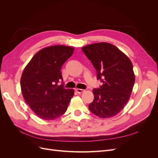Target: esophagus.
Masks as SVG:
<instances>
[{
  "label": "esophagus",
  "instance_id": "esophagus-1",
  "mask_svg": "<svg viewBox=\"0 0 158 158\" xmlns=\"http://www.w3.org/2000/svg\"><path fill=\"white\" fill-rule=\"evenodd\" d=\"M84 89H78V88H77V89H76V92H77L78 94H82V93H83L84 92Z\"/></svg>",
  "mask_w": 158,
  "mask_h": 158
}]
</instances>
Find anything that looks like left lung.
Wrapping results in <instances>:
<instances>
[{"label": "left lung", "mask_w": 158, "mask_h": 158, "mask_svg": "<svg viewBox=\"0 0 158 158\" xmlns=\"http://www.w3.org/2000/svg\"><path fill=\"white\" fill-rule=\"evenodd\" d=\"M103 82L94 88L89 111L100 118L117 115L130 99L135 82L132 62L117 47L108 43H96L82 48Z\"/></svg>", "instance_id": "8db88e82"}]
</instances>
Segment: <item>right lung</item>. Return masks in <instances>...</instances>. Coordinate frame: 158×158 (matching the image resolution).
Instances as JSON below:
<instances>
[{"instance_id": "obj_1", "label": "right lung", "mask_w": 158, "mask_h": 158, "mask_svg": "<svg viewBox=\"0 0 158 158\" xmlns=\"http://www.w3.org/2000/svg\"><path fill=\"white\" fill-rule=\"evenodd\" d=\"M74 48L64 45L45 47L33 56L23 70L20 80L23 97L32 111L43 120L51 121L66 112L73 89H65L62 66Z\"/></svg>"}]
</instances>
